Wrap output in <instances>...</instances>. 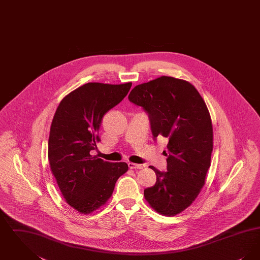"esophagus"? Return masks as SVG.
Masks as SVG:
<instances>
[{
	"label": "esophagus",
	"mask_w": 260,
	"mask_h": 260,
	"mask_svg": "<svg viewBox=\"0 0 260 260\" xmlns=\"http://www.w3.org/2000/svg\"><path fill=\"white\" fill-rule=\"evenodd\" d=\"M128 168L132 170H140L143 168V165H138L135 162H128Z\"/></svg>",
	"instance_id": "obj_1"
}]
</instances>
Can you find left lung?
<instances>
[{"label": "left lung", "instance_id": "obj_1", "mask_svg": "<svg viewBox=\"0 0 260 260\" xmlns=\"http://www.w3.org/2000/svg\"><path fill=\"white\" fill-rule=\"evenodd\" d=\"M128 100L148 114L154 139L167 137V172L150 166L156 184L144 197L157 212L175 215L187 209L205 185L213 132L210 112L189 82L161 76L133 88Z\"/></svg>", "mask_w": 260, "mask_h": 260}]
</instances>
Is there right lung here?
<instances>
[{"mask_svg":"<svg viewBox=\"0 0 260 260\" xmlns=\"http://www.w3.org/2000/svg\"><path fill=\"white\" fill-rule=\"evenodd\" d=\"M132 83H87L62 99L50 125L48 157L63 198L88 214L112 196L116 181L127 172L124 161L109 162L90 155L100 141L103 116L125 98Z\"/></svg>","mask_w":260,"mask_h":260,"instance_id":"obj_1","label":"right lung"}]
</instances>
